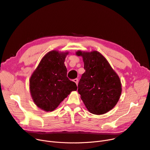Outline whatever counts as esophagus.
Returning a JSON list of instances; mask_svg holds the SVG:
<instances>
[{
  "label": "esophagus",
  "instance_id": "obj_1",
  "mask_svg": "<svg viewBox=\"0 0 150 150\" xmlns=\"http://www.w3.org/2000/svg\"><path fill=\"white\" fill-rule=\"evenodd\" d=\"M74 81L76 84V85H78V78H75V79H74Z\"/></svg>",
  "mask_w": 150,
  "mask_h": 150
}]
</instances>
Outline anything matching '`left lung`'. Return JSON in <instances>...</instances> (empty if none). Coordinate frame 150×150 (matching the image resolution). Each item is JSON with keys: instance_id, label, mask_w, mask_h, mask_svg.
<instances>
[{"instance_id": "8db88e82", "label": "left lung", "mask_w": 150, "mask_h": 150, "mask_svg": "<svg viewBox=\"0 0 150 150\" xmlns=\"http://www.w3.org/2000/svg\"><path fill=\"white\" fill-rule=\"evenodd\" d=\"M76 54L82 57L86 70L78 85V92L86 108L96 115L111 111L122 93L119 75L103 55L97 51L78 50Z\"/></svg>"}]
</instances>
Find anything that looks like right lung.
I'll list each match as a JSON object with an SVG mask.
<instances>
[{
  "instance_id": "right-lung-1",
  "label": "right lung",
  "mask_w": 150,
  "mask_h": 150,
  "mask_svg": "<svg viewBox=\"0 0 150 150\" xmlns=\"http://www.w3.org/2000/svg\"><path fill=\"white\" fill-rule=\"evenodd\" d=\"M69 52L52 50L45 54L30 78V92L35 104L53 111L77 86L67 77L64 64Z\"/></svg>"
}]
</instances>
